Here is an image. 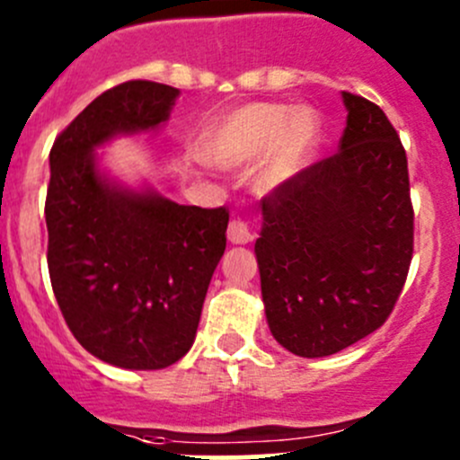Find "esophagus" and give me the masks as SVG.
<instances>
[{
  "label": "esophagus",
  "mask_w": 460,
  "mask_h": 460,
  "mask_svg": "<svg viewBox=\"0 0 460 460\" xmlns=\"http://www.w3.org/2000/svg\"><path fill=\"white\" fill-rule=\"evenodd\" d=\"M226 235H229L231 244H249L253 240V231L244 220H231Z\"/></svg>",
  "instance_id": "1"
}]
</instances>
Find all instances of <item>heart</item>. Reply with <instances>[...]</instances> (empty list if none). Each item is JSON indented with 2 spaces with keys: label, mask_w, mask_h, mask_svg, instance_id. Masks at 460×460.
<instances>
[{
  "label": "heart",
  "mask_w": 460,
  "mask_h": 460,
  "mask_svg": "<svg viewBox=\"0 0 460 460\" xmlns=\"http://www.w3.org/2000/svg\"><path fill=\"white\" fill-rule=\"evenodd\" d=\"M320 140V119L312 109L247 104L222 115L204 133V153L217 166H243L264 157L260 182L276 189L303 171Z\"/></svg>",
  "instance_id": "1"
}]
</instances>
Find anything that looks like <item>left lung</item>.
Wrapping results in <instances>:
<instances>
[{
  "label": "left lung",
  "instance_id": "8db88e82",
  "mask_svg": "<svg viewBox=\"0 0 460 460\" xmlns=\"http://www.w3.org/2000/svg\"><path fill=\"white\" fill-rule=\"evenodd\" d=\"M336 155L262 200L256 240L264 314L291 354L323 358L387 320L414 252L407 155L380 106L342 91Z\"/></svg>",
  "mask_w": 460,
  "mask_h": 460
}]
</instances>
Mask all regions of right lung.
Masks as SVG:
<instances>
[{"mask_svg":"<svg viewBox=\"0 0 460 460\" xmlns=\"http://www.w3.org/2000/svg\"><path fill=\"white\" fill-rule=\"evenodd\" d=\"M180 91L133 80L102 93L55 140L46 193L49 273L68 329L122 369H164L196 341L229 213L133 189L97 148L164 127Z\"/></svg>","mask_w":460,"mask_h":460,"instance_id":"add662e5","label":"right lung"}]
</instances>
